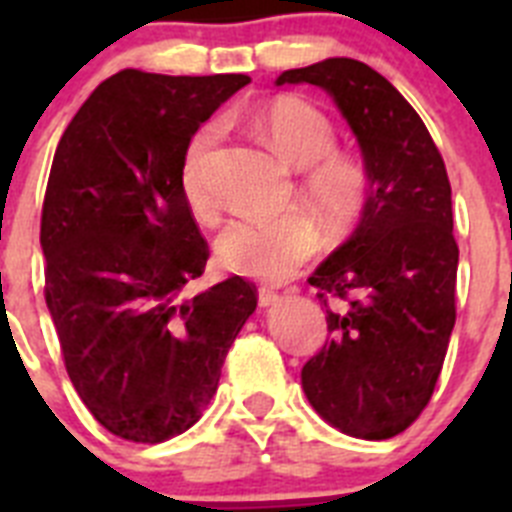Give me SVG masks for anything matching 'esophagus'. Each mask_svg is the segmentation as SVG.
Instances as JSON below:
<instances>
[{"instance_id": "esophagus-1", "label": "esophagus", "mask_w": 512, "mask_h": 512, "mask_svg": "<svg viewBox=\"0 0 512 512\" xmlns=\"http://www.w3.org/2000/svg\"><path fill=\"white\" fill-rule=\"evenodd\" d=\"M279 300H282V295H279V292H274V289H269V287H261L259 289V305L261 307L277 305Z\"/></svg>"}]
</instances>
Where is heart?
Here are the masks:
<instances>
[{
    "label": "heart",
    "instance_id": "heart-1",
    "mask_svg": "<svg viewBox=\"0 0 512 512\" xmlns=\"http://www.w3.org/2000/svg\"><path fill=\"white\" fill-rule=\"evenodd\" d=\"M253 128L269 146L297 169H305L302 187L307 200L333 223L354 220L369 194L366 166L336 148V128L315 104L300 97H274L251 112ZM217 140L215 122H205L189 135L179 161V184L189 207L200 217L212 212L205 187V161ZM320 235L305 212L246 215L223 230L217 253L225 269L261 282H284L318 253Z\"/></svg>",
    "mask_w": 512,
    "mask_h": 512
}]
</instances>
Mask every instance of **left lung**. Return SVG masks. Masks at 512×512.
<instances>
[{
	"instance_id": "8db88e82",
	"label": "left lung",
	"mask_w": 512,
	"mask_h": 512,
	"mask_svg": "<svg viewBox=\"0 0 512 512\" xmlns=\"http://www.w3.org/2000/svg\"><path fill=\"white\" fill-rule=\"evenodd\" d=\"M302 81L336 99L369 174L359 228L307 279L328 341L302 366V390L338 431L384 441L425 410L456 323L449 174L418 112L366 63L325 58L277 84Z\"/></svg>"
}]
</instances>
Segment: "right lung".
Returning a JSON list of instances; mask_svg holds the SVG:
<instances>
[{
	"mask_svg": "<svg viewBox=\"0 0 512 512\" xmlns=\"http://www.w3.org/2000/svg\"><path fill=\"white\" fill-rule=\"evenodd\" d=\"M248 81L117 71L58 140L40 215L45 305L81 402L125 441L192 428L256 310L241 277L187 297L210 248L179 184L189 135Z\"/></svg>",
	"mask_w": 512,
	"mask_h": 512,
	"instance_id": "obj_1",
	"label": "right lung"
}]
</instances>
